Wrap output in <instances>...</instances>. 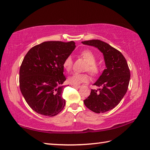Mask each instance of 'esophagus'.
Segmentation results:
<instances>
[{
    "label": "esophagus",
    "instance_id": "1",
    "mask_svg": "<svg viewBox=\"0 0 150 150\" xmlns=\"http://www.w3.org/2000/svg\"><path fill=\"white\" fill-rule=\"evenodd\" d=\"M71 86H72V87H74V88H80L81 87V86L80 85H73V84H72L71 85Z\"/></svg>",
    "mask_w": 150,
    "mask_h": 150
}]
</instances>
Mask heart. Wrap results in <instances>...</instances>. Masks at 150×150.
<instances>
[{
    "mask_svg": "<svg viewBox=\"0 0 150 150\" xmlns=\"http://www.w3.org/2000/svg\"><path fill=\"white\" fill-rule=\"evenodd\" d=\"M80 56L87 62L86 70L92 75H97L100 72V67L96 64L97 58L94 52L89 49H85L80 52ZM72 59L71 56H67L63 62V67L66 71H71L72 67ZM90 77L86 74L74 73L68 78V81L73 85H79L82 83L88 82Z\"/></svg>",
    "mask_w": 150,
    "mask_h": 150,
    "instance_id": "heart-1",
    "label": "heart"
}]
</instances>
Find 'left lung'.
I'll list each match as a JSON object with an SVG mask.
<instances>
[{"instance_id":"obj_1","label":"left lung","mask_w":150,"mask_h":150,"mask_svg":"<svg viewBox=\"0 0 150 150\" xmlns=\"http://www.w3.org/2000/svg\"><path fill=\"white\" fill-rule=\"evenodd\" d=\"M97 47L103 55L106 69L94 85L99 87L91 90L83 101L88 109L95 113H104L117 106L127 92L130 72L124 56L118 50L99 40L81 42Z\"/></svg>"}]
</instances>
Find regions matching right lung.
<instances>
[{
  "label": "right lung",
  "mask_w": 150,
  "mask_h": 150,
  "mask_svg": "<svg viewBox=\"0 0 150 150\" xmlns=\"http://www.w3.org/2000/svg\"><path fill=\"white\" fill-rule=\"evenodd\" d=\"M75 47L73 41L44 42L33 47L25 56L20 68V89L29 106L38 114L52 117L65 106L63 62Z\"/></svg>",
  "instance_id": "right-lung-1"
}]
</instances>
